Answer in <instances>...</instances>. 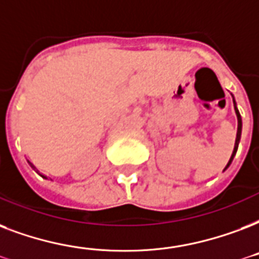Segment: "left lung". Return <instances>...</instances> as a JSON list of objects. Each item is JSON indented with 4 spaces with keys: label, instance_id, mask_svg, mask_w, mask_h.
Masks as SVG:
<instances>
[{
    "label": "left lung",
    "instance_id": "obj_1",
    "mask_svg": "<svg viewBox=\"0 0 259 259\" xmlns=\"http://www.w3.org/2000/svg\"><path fill=\"white\" fill-rule=\"evenodd\" d=\"M235 103V100H234ZM235 111H236V116H238V133H236V140H235V148H234V152H232V156H231L230 161H228V164H227V167L224 169H227L228 167H230L231 161H232V159H234L235 153H236V151H238V144H239V140H240V133H242V119H240V114L239 111H238V108L235 107Z\"/></svg>",
    "mask_w": 259,
    "mask_h": 259
}]
</instances>
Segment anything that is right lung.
Listing matches in <instances>:
<instances>
[{
    "mask_svg": "<svg viewBox=\"0 0 259 259\" xmlns=\"http://www.w3.org/2000/svg\"><path fill=\"white\" fill-rule=\"evenodd\" d=\"M29 164H31V163H29ZM31 167H32V168H33V169H35V167H33V164H31Z\"/></svg>",
    "mask_w": 259,
    "mask_h": 259,
    "instance_id": "add662e5",
    "label": "right lung"
}]
</instances>
